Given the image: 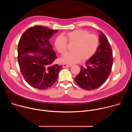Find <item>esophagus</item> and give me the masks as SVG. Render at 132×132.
Instances as JSON below:
<instances>
[{"label":"esophagus","mask_w":132,"mask_h":132,"mask_svg":"<svg viewBox=\"0 0 132 132\" xmlns=\"http://www.w3.org/2000/svg\"><path fill=\"white\" fill-rule=\"evenodd\" d=\"M63 67H64V68H65V67H70L71 66H70V65H67V64H64L63 65Z\"/></svg>","instance_id":"esophagus-1"}]
</instances>
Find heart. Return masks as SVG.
Wrapping results in <instances>:
<instances>
[{"instance_id": "1", "label": "heart", "mask_w": 132, "mask_h": 132, "mask_svg": "<svg viewBox=\"0 0 132 132\" xmlns=\"http://www.w3.org/2000/svg\"><path fill=\"white\" fill-rule=\"evenodd\" d=\"M67 42L74 43L72 52L66 53L61 58V61L68 65L78 63L81 59L87 60L96 53L99 46L98 36L84 30H77L65 33L59 36L55 41V47L61 54L67 50Z\"/></svg>"}]
</instances>
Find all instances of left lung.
<instances>
[{
  "label": "left lung",
  "mask_w": 132,
  "mask_h": 132,
  "mask_svg": "<svg viewBox=\"0 0 132 132\" xmlns=\"http://www.w3.org/2000/svg\"><path fill=\"white\" fill-rule=\"evenodd\" d=\"M100 43L98 48L86 62V67L81 66L80 71L75 81L81 88L87 90L97 89L106 80L113 65V53L106 36L100 32Z\"/></svg>",
  "instance_id": "8db88e82"
}]
</instances>
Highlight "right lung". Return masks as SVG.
Listing matches in <instances>:
<instances>
[{
	"instance_id": "right-lung-1",
	"label": "right lung",
	"mask_w": 132,
	"mask_h": 132,
	"mask_svg": "<svg viewBox=\"0 0 132 132\" xmlns=\"http://www.w3.org/2000/svg\"><path fill=\"white\" fill-rule=\"evenodd\" d=\"M57 30L35 26L28 29L18 46V61L26 81L40 90L50 88L57 80L62 65H53L57 59L49 39ZM28 53H38L30 55Z\"/></svg>"
}]
</instances>
